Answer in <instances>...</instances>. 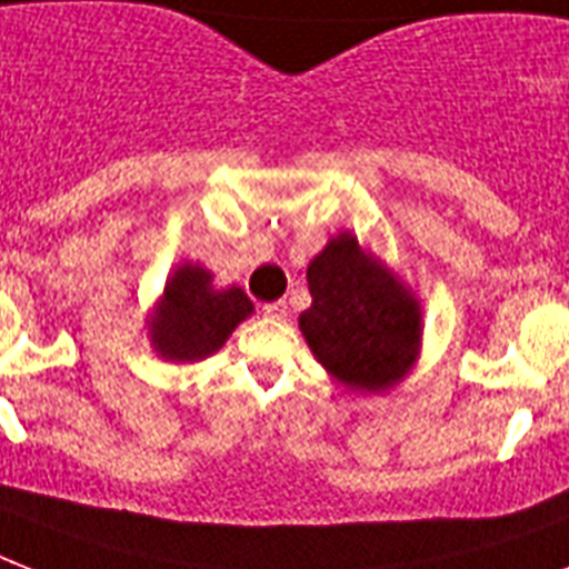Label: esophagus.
<instances>
[{"label": "esophagus", "mask_w": 569, "mask_h": 569, "mask_svg": "<svg viewBox=\"0 0 569 569\" xmlns=\"http://www.w3.org/2000/svg\"><path fill=\"white\" fill-rule=\"evenodd\" d=\"M262 312H266L268 319H286L289 307H286V301H274V303H266V307H262Z\"/></svg>", "instance_id": "1"}]
</instances>
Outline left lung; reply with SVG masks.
<instances>
[{
  "mask_svg": "<svg viewBox=\"0 0 569 569\" xmlns=\"http://www.w3.org/2000/svg\"><path fill=\"white\" fill-rule=\"evenodd\" d=\"M312 303L301 330L312 355L346 387L380 392L413 363L419 303L351 232L333 239L307 268Z\"/></svg>",
  "mask_w": 569,
  "mask_h": 569,
  "instance_id": "1",
  "label": "left lung"
}]
</instances>
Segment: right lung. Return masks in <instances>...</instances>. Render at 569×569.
<instances>
[{
	"label": "right lung",
	"mask_w": 569,
	"mask_h": 569,
	"mask_svg": "<svg viewBox=\"0 0 569 569\" xmlns=\"http://www.w3.org/2000/svg\"><path fill=\"white\" fill-rule=\"evenodd\" d=\"M253 303L239 286L212 289V274L200 266H180L164 286V298L153 319L156 351L168 360H203L227 342Z\"/></svg>",
	"instance_id": "right-lung-1"
}]
</instances>
